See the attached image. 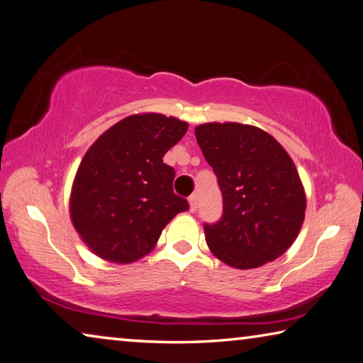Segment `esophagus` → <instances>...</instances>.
<instances>
[{
  "label": "esophagus",
  "instance_id": "1",
  "mask_svg": "<svg viewBox=\"0 0 363 363\" xmlns=\"http://www.w3.org/2000/svg\"><path fill=\"white\" fill-rule=\"evenodd\" d=\"M188 201H189V211L194 213V211L198 209V196L196 194H191V196L188 198Z\"/></svg>",
  "mask_w": 363,
  "mask_h": 363
}]
</instances>
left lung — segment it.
I'll return each instance as SVG.
<instances>
[{
    "label": "left lung",
    "instance_id": "obj_1",
    "mask_svg": "<svg viewBox=\"0 0 363 363\" xmlns=\"http://www.w3.org/2000/svg\"><path fill=\"white\" fill-rule=\"evenodd\" d=\"M194 133L224 206L219 220L204 224L211 252L237 269L274 261L297 238L305 217V191L292 159L256 126L206 123Z\"/></svg>",
    "mask_w": 363,
    "mask_h": 363
}]
</instances>
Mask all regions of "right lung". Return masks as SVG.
Wrapping results in <instances>:
<instances>
[{"instance_id": "1", "label": "right lung", "mask_w": 363, "mask_h": 363, "mask_svg": "<svg viewBox=\"0 0 363 363\" xmlns=\"http://www.w3.org/2000/svg\"><path fill=\"white\" fill-rule=\"evenodd\" d=\"M188 123L159 113L131 115L100 136L77 169L71 193V220L86 245L111 263L147 255L162 228L189 209L174 193V167L167 150Z\"/></svg>"}]
</instances>
